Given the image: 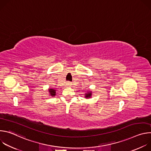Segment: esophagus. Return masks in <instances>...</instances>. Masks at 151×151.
Segmentation results:
<instances>
[{
    "label": "esophagus",
    "instance_id": "esophagus-1",
    "mask_svg": "<svg viewBox=\"0 0 151 151\" xmlns=\"http://www.w3.org/2000/svg\"><path fill=\"white\" fill-rule=\"evenodd\" d=\"M67 84H68V86H70L72 84H71V82H67Z\"/></svg>",
    "mask_w": 151,
    "mask_h": 151
}]
</instances>
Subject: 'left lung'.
Returning a JSON list of instances; mask_svg holds the SVG:
<instances>
[{
  "mask_svg": "<svg viewBox=\"0 0 151 151\" xmlns=\"http://www.w3.org/2000/svg\"><path fill=\"white\" fill-rule=\"evenodd\" d=\"M91 96H92V91H88L85 94V98H86V99H90L91 97Z\"/></svg>",
  "mask_w": 151,
  "mask_h": 151,
  "instance_id": "1",
  "label": "left lung"
}]
</instances>
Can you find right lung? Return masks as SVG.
<instances>
[{
	"instance_id": "right-lung-1",
	"label": "right lung",
	"mask_w": 151,
	"mask_h": 151,
	"mask_svg": "<svg viewBox=\"0 0 151 151\" xmlns=\"http://www.w3.org/2000/svg\"><path fill=\"white\" fill-rule=\"evenodd\" d=\"M48 91H49V94H50V96L55 97V96L56 95V90H55V89L49 88Z\"/></svg>"
}]
</instances>
